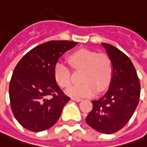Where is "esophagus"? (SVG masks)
<instances>
[{
    "instance_id": "34e87169",
    "label": "esophagus",
    "mask_w": 147,
    "mask_h": 147,
    "mask_svg": "<svg viewBox=\"0 0 147 147\" xmlns=\"http://www.w3.org/2000/svg\"><path fill=\"white\" fill-rule=\"evenodd\" d=\"M72 100H74V101H76V102H79V101H81V100H82V99L81 98H75V97H73Z\"/></svg>"
}]
</instances>
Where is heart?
<instances>
[{
    "mask_svg": "<svg viewBox=\"0 0 147 147\" xmlns=\"http://www.w3.org/2000/svg\"><path fill=\"white\" fill-rule=\"evenodd\" d=\"M69 62L75 70H82V83L73 85L66 92L73 97L92 96L96 92H101L109 87L113 76V64L110 57L105 53H96L88 49H80L69 56ZM54 75L60 87L67 88L72 81L69 69L62 63H57Z\"/></svg>",
    "mask_w": 147,
    "mask_h": 147,
    "instance_id": "heart-1",
    "label": "heart"
}]
</instances>
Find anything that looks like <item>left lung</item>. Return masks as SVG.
Masks as SVG:
<instances>
[{"label":"left lung","mask_w":147,"mask_h":147,"mask_svg":"<svg viewBox=\"0 0 147 147\" xmlns=\"http://www.w3.org/2000/svg\"><path fill=\"white\" fill-rule=\"evenodd\" d=\"M113 64V76L106 93L92 100L86 117L90 127L110 134L124 127L133 116L140 99L141 84L131 59L114 46L101 43Z\"/></svg>","instance_id":"left-lung-1"}]
</instances>
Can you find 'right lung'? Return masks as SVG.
Wrapping results in <instances>:
<instances>
[{"instance_id":"right-lung-1","label":"right lung","mask_w":147,"mask_h":147,"mask_svg":"<svg viewBox=\"0 0 147 147\" xmlns=\"http://www.w3.org/2000/svg\"><path fill=\"white\" fill-rule=\"evenodd\" d=\"M76 42L50 41L24 55L14 68L9 95L11 110L23 127L40 132L51 127L70 100L56 83L54 70L59 58Z\"/></svg>"}]
</instances>
